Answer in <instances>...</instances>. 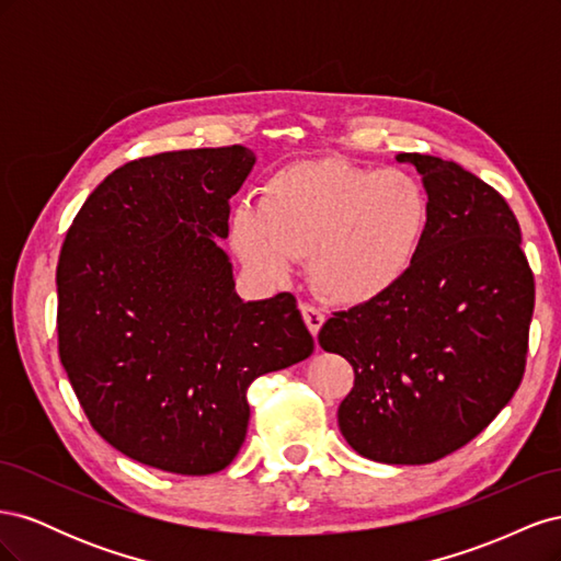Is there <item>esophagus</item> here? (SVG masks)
<instances>
[{
	"label": "esophagus",
	"mask_w": 561,
	"mask_h": 561,
	"mask_svg": "<svg viewBox=\"0 0 561 561\" xmlns=\"http://www.w3.org/2000/svg\"><path fill=\"white\" fill-rule=\"evenodd\" d=\"M301 316H304V322H307V328L311 330V334L316 336L322 328V322H325V313H322L318 307H313V304H301Z\"/></svg>",
	"instance_id": "obj_1"
}]
</instances>
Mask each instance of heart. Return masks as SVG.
<instances>
[{"instance_id":"1","label":"heart","mask_w":561,"mask_h":561,"mask_svg":"<svg viewBox=\"0 0 561 561\" xmlns=\"http://www.w3.org/2000/svg\"><path fill=\"white\" fill-rule=\"evenodd\" d=\"M431 219L426 186L402 168L299 161L266 180L260 208H233L231 243L262 280H285L307 254L322 295L336 304H367L410 276Z\"/></svg>"}]
</instances>
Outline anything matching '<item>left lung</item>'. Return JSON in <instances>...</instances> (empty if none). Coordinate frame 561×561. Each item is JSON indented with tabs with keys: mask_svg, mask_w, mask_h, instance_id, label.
<instances>
[{
	"mask_svg": "<svg viewBox=\"0 0 561 561\" xmlns=\"http://www.w3.org/2000/svg\"><path fill=\"white\" fill-rule=\"evenodd\" d=\"M433 203L426 245L393 293L336 311L318 344L353 365L339 431L365 458L433 463L480 435L522 383L534 274L505 198L454 161L398 154Z\"/></svg>",
	"mask_w": 561,
	"mask_h": 561,
	"instance_id": "left-lung-1",
	"label": "left lung"
}]
</instances>
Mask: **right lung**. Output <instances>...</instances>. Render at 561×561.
Wrapping results in <instances>:
<instances>
[{
    "label": "right lung",
    "mask_w": 561,
    "mask_h": 561,
    "mask_svg": "<svg viewBox=\"0 0 561 561\" xmlns=\"http://www.w3.org/2000/svg\"><path fill=\"white\" fill-rule=\"evenodd\" d=\"M252 165L243 145L130 161L65 236L60 363L95 433L138 463L227 468L248 433V386L313 353L295 295L243 301L215 241Z\"/></svg>",
    "instance_id": "1"
}]
</instances>
